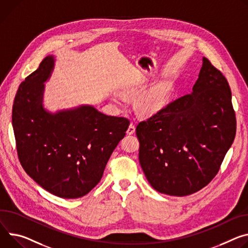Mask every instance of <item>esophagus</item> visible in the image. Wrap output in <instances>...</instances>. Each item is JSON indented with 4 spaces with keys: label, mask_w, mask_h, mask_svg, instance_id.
Returning a JSON list of instances; mask_svg holds the SVG:
<instances>
[{
    "label": "esophagus",
    "mask_w": 248,
    "mask_h": 248,
    "mask_svg": "<svg viewBox=\"0 0 248 248\" xmlns=\"http://www.w3.org/2000/svg\"><path fill=\"white\" fill-rule=\"evenodd\" d=\"M134 131H136V125H134V124L131 123V124H129L127 130H126V133H127V134H133Z\"/></svg>",
    "instance_id": "34e87169"
}]
</instances>
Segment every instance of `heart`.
Here are the masks:
<instances>
[{"label":"heart","mask_w":248,"mask_h":248,"mask_svg":"<svg viewBox=\"0 0 248 248\" xmlns=\"http://www.w3.org/2000/svg\"><path fill=\"white\" fill-rule=\"evenodd\" d=\"M169 92L170 87L167 83H161L155 86L140 98V106L141 110L149 115L158 111L165 106ZM116 100L119 103H124V97L123 95H117Z\"/></svg>","instance_id":"heart-1"}]
</instances>
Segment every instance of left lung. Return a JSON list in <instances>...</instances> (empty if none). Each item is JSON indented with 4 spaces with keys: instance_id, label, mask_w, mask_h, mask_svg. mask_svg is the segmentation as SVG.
I'll use <instances>...</instances> for the list:
<instances>
[{
    "instance_id": "left-lung-1",
    "label": "left lung",
    "mask_w": 248,
    "mask_h": 248,
    "mask_svg": "<svg viewBox=\"0 0 248 248\" xmlns=\"http://www.w3.org/2000/svg\"><path fill=\"white\" fill-rule=\"evenodd\" d=\"M139 159L150 185L183 197L217 174L236 132L228 80L204 57L193 92L180 97L136 128Z\"/></svg>"
}]
</instances>
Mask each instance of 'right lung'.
Instances as JSON below:
<instances>
[{"label":"right lung","instance_id":"1","mask_svg":"<svg viewBox=\"0 0 248 248\" xmlns=\"http://www.w3.org/2000/svg\"><path fill=\"white\" fill-rule=\"evenodd\" d=\"M52 67V56L46 57L18 87L13 106L16 146L22 168L38 185L60 198L76 199L101 181L129 120L90 106L55 115L44 110L43 82Z\"/></svg>","mask_w":248,"mask_h":248}]
</instances>
